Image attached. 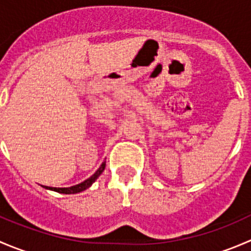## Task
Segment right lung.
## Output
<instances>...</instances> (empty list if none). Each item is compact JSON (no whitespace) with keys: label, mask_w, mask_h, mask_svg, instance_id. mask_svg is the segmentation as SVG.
<instances>
[{"label":"right lung","mask_w":251,"mask_h":251,"mask_svg":"<svg viewBox=\"0 0 251 251\" xmlns=\"http://www.w3.org/2000/svg\"><path fill=\"white\" fill-rule=\"evenodd\" d=\"M104 169H105V161H104V163H102V165L100 166V169H98V170L96 171V173L93 174L92 176L90 177V178L85 179V181L76 184V186L67 187V188H57V187H47V186H42V187H44V188H46V189H50V191H54V192H58V193H63V194L80 193V192H82V191H85V189L90 188V187L92 186L93 182H95L96 179H97L98 177L100 176V174L104 171Z\"/></svg>","instance_id":"right-lung-1"}]
</instances>
